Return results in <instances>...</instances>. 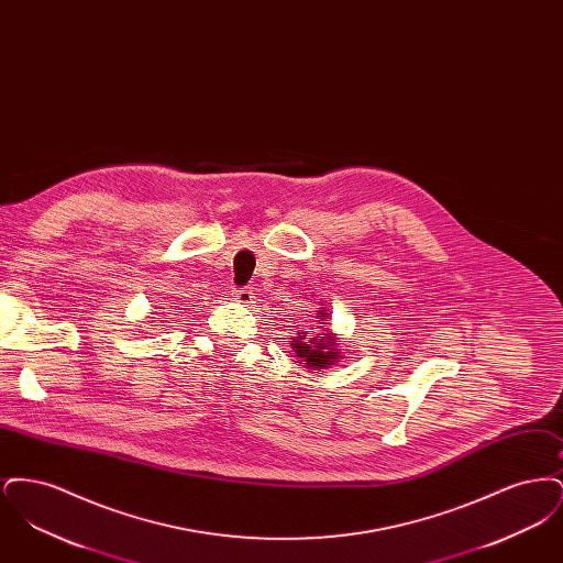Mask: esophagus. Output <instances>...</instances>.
Segmentation results:
<instances>
[{
  "mask_svg": "<svg viewBox=\"0 0 563 563\" xmlns=\"http://www.w3.org/2000/svg\"><path fill=\"white\" fill-rule=\"evenodd\" d=\"M253 291L251 289H236L234 294H232V299L234 301H239V303H242V306H251L253 303Z\"/></svg>",
  "mask_w": 563,
  "mask_h": 563,
  "instance_id": "obj_1",
  "label": "esophagus"
}]
</instances>
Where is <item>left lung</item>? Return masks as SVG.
<instances>
[{"instance_id": "1", "label": "left lung", "mask_w": 563, "mask_h": 563, "mask_svg": "<svg viewBox=\"0 0 563 563\" xmlns=\"http://www.w3.org/2000/svg\"><path fill=\"white\" fill-rule=\"evenodd\" d=\"M329 310L327 308H319L317 310L318 321L308 322L306 327H299L297 329V335L291 338V346L295 350V356H297V363L306 369H312V372H321L327 369L331 365H335L340 358H342V352H340V340L338 335L329 329L331 322H329Z\"/></svg>"}]
</instances>
